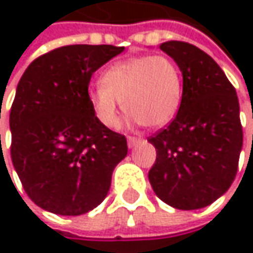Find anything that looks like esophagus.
I'll return each mask as SVG.
<instances>
[{
	"mask_svg": "<svg viewBox=\"0 0 253 253\" xmlns=\"http://www.w3.org/2000/svg\"><path fill=\"white\" fill-rule=\"evenodd\" d=\"M139 142H140V137H136V136H128V137H127V145H128V148L136 146Z\"/></svg>",
	"mask_w": 253,
	"mask_h": 253,
	"instance_id": "1",
	"label": "esophagus"
}]
</instances>
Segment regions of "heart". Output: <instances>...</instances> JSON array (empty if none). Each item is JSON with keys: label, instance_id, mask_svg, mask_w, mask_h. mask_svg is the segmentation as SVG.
<instances>
[{"label": "heart", "instance_id": "b5f03b06", "mask_svg": "<svg viewBox=\"0 0 253 253\" xmlns=\"http://www.w3.org/2000/svg\"><path fill=\"white\" fill-rule=\"evenodd\" d=\"M87 101L101 125H120L119 102L137 123L161 127L171 122L181 101V76L166 55H140L117 61L101 76V84L87 90Z\"/></svg>", "mask_w": 253, "mask_h": 253}]
</instances>
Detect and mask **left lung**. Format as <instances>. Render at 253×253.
<instances>
[{
  "label": "left lung",
  "instance_id": "8db88e82",
  "mask_svg": "<svg viewBox=\"0 0 253 253\" xmlns=\"http://www.w3.org/2000/svg\"><path fill=\"white\" fill-rule=\"evenodd\" d=\"M181 70L183 93L176 117L148 137L157 160L148 177L157 196L177 210H199L224 195L237 174L243 145L234 86L198 46L160 45Z\"/></svg>",
  "mask_w": 253,
  "mask_h": 253
}]
</instances>
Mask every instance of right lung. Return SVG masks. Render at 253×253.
<instances>
[{"instance_id":"1","label":"right lung","mask_w":253,"mask_h":253,"mask_svg":"<svg viewBox=\"0 0 253 253\" xmlns=\"http://www.w3.org/2000/svg\"><path fill=\"white\" fill-rule=\"evenodd\" d=\"M123 49L60 46L33 60L20 79L10 111V152L27 196L42 210L80 215L105 199L127 140L93 116L87 87Z\"/></svg>"}]
</instances>
